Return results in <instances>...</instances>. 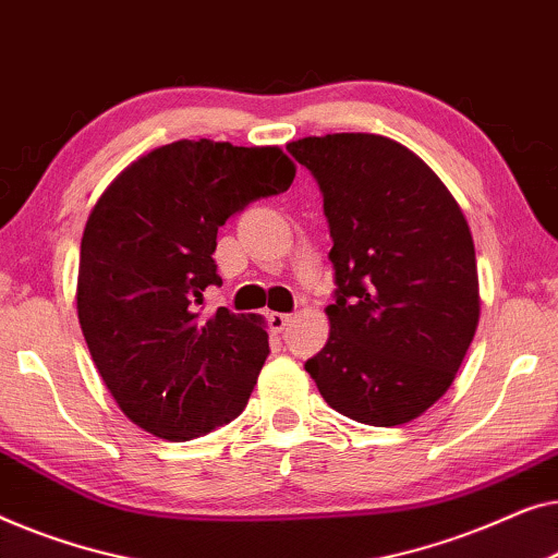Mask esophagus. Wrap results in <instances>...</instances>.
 <instances>
[{
  "label": "esophagus",
  "instance_id": "esophagus-1",
  "mask_svg": "<svg viewBox=\"0 0 558 558\" xmlns=\"http://www.w3.org/2000/svg\"><path fill=\"white\" fill-rule=\"evenodd\" d=\"M268 320H270L272 331L280 333V331H286V326L290 324V320H293V316H290V313H270Z\"/></svg>",
  "mask_w": 558,
  "mask_h": 558
}]
</instances>
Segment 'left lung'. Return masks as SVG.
<instances>
[{"mask_svg":"<svg viewBox=\"0 0 558 558\" xmlns=\"http://www.w3.org/2000/svg\"><path fill=\"white\" fill-rule=\"evenodd\" d=\"M324 194L336 301L305 361L320 397L364 425L417 420L450 389L481 318L460 204L417 154L376 133L288 144Z\"/></svg>","mask_w":558,"mask_h":558,"instance_id":"obj_1","label":"left lung"}]
</instances>
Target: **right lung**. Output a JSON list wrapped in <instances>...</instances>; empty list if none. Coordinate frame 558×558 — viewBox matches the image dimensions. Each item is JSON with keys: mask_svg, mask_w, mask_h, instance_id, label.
<instances>
[{"mask_svg": "<svg viewBox=\"0 0 558 558\" xmlns=\"http://www.w3.org/2000/svg\"><path fill=\"white\" fill-rule=\"evenodd\" d=\"M278 146L174 141L125 167L85 222L77 318L108 391L133 425L184 442L245 410L270 354L260 316L217 308V230L250 202L286 192Z\"/></svg>", "mask_w": 558, "mask_h": 558, "instance_id": "right-lung-1", "label": "right lung"}]
</instances>
